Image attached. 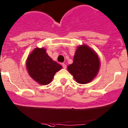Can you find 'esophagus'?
<instances>
[{
  "label": "esophagus",
  "mask_w": 128,
  "mask_h": 128,
  "mask_svg": "<svg viewBox=\"0 0 128 128\" xmlns=\"http://www.w3.org/2000/svg\"><path fill=\"white\" fill-rule=\"evenodd\" d=\"M62 67H63V68H64V69H66L67 66H66V65L65 64H62Z\"/></svg>",
  "instance_id": "1"
}]
</instances>
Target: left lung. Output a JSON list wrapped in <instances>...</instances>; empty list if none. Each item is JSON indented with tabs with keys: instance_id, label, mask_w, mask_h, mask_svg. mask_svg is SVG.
I'll return each mask as SVG.
<instances>
[{
	"instance_id": "left-lung-1",
	"label": "left lung",
	"mask_w": 128,
	"mask_h": 128,
	"mask_svg": "<svg viewBox=\"0 0 128 128\" xmlns=\"http://www.w3.org/2000/svg\"><path fill=\"white\" fill-rule=\"evenodd\" d=\"M100 60L96 52L86 45L78 46L74 56L72 64L68 70L76 82L86 84L94 80L100 69Z\"/></svg>"
}]
</instances>
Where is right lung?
Listing matches in <instances>:
<instances>
[{
	"instance_id": "add662e5",
	"label": "right lung",
	"mask_w": 128,
	"mask_h": 128,
	"mask_svg": "<svg viewBox=\"0 0 128 128\" xmlns=\"http://www.w3.org/2000/svg\"><path fill=\"white\" fill-rule=\"evenodd\" d=\"M26 66L31 78L42 85L52 82L55 74L62 69L60 64L53 60L44 48H36L28 56Z\"/></svg>"
}]
</instances>
